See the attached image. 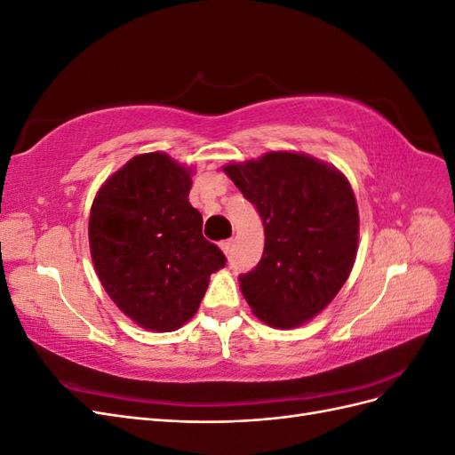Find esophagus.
I'll use <instances>...</instances> for the list:
<instances>
[{
  "label": "esophagus",
  "instance_id": "obj_1",
  "mask_svg": "<svg viewBox=\"0 0 455 455\" xmlns=\"http://www.w3.org/2000/svg\"><path fill=\"white\" fill-rule=\"evenodd\" d=\"M220 246H222V251H224L226 256H231V252H233V239L222 241V243H220Z\"/></svg>",
  "mask_w": 455,
  "mask_h": 455
}]
</instances>
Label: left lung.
I'll use <instances>...</instances> for the list:
<instances>
[{
	"label": "left lung",
	"instance_id": "1",
	"mask_svg": "<svg viewBox=\"0 0 455 455\" xmlns=\"http://www.w3.org/2000/svg\"><path fill=\"white\" fill-rule=\"evenodd\" d=\"M264 224L258 266L241 273L249 306L271 326L292 328L321 313L347 281L359 211L346 176L291 151L224 169Z\"/></svg>",
	"mask_w": 455,
	"mask_h": 455
}]
</instances>
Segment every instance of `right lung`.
<instances>
[{
    "instance_id": "right-lung-1",
    "label": "right lung",
    "mask_w": 455,
    "mask_h": 455,
    "mask_svg": "<svg viewBox=\"0 0 455 455\" xmlns=\"http://www.w3.org/2000/svg\"><path fill=\"white\" fill-rule=\"evenodd\" d=\"M189 171L164 154L132 157L100 188L89 218L92 264L134 323L172 332L196 315L226 256L203 237Z\"/></svg>"
}]
</instances>
